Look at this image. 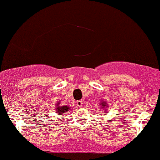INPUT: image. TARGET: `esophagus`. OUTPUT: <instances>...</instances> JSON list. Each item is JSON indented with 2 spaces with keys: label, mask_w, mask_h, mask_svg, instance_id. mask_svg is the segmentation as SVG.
Returning <instances> with one entry per match:
<instances>
[{
  "label": "esophagus",
  "mask_w": 160,
  "mask_h": 160,
  "mask_svg": "<svg viewBox=\"0 0 160 160\" xmlns=\"http://www.w3.org/2000/svg\"><path fill=\"white\" fill-rule=\"evenodd\" d=\"M82 104H83V103H82V101L79 100V101H76V104L78 106V107H82Z\"/></svg>",
  "instance_id": "esophagus-1"
}]
</instances>
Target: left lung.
<instances>
[{
  "mask_svg": "<svg viewBox=\"0 0 160 160\" xmlns=\"http://www.w3.org/2000/svg\"><path fill=\"white\" fill-rule=\"evenodd\" d=\"M106 106V103L105 102H102L101 103V107H102V108H104V107ZM106 108H107V107H106Z\"/></svg>",
  "mask_w": 160,
  "mask_h": 160,
  "instance_id": "1",
  "label": "left lung"
}]
</instances>
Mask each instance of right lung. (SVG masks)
<instances>
[{
    "instance_id": "obj_1",
    "label": "right lung",
    "mask_w": 160,
    "mask_h": 160,
    "mask_svg": "<svg viewBox=\"0 0 160 160\" xmlns=\"http://www.w3.org/2000/svg\"><path fill=\"white\" fill-rule=\"evenodd\" d=\"M59 102H58L57 104H59ZM56 114L59 116V115H63L64 114H66L67 111H68L70 110V108L68 106H59V104L56 105Z\"/></svg>"
}]
</instances>
